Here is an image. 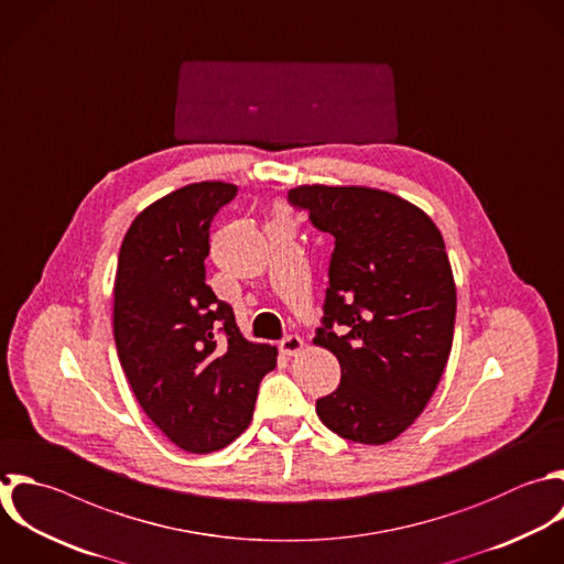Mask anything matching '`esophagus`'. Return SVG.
Masks as SVG:
<instances>
[{
	"label": "esophagus",
	"instance_id": "esophagus-1",
	"mask_svg": "<svg viewBox=\"0 0 564 564\" xmlns=\"http://www.w3.org/2000/svg\"><path fill=\"white\" fill-rule=\"evenodd\" d=\"M280 348L284 355H297L302 348H304V339L300 335H286L282 341H280Z\"/></svg>",
	"mask_w": 564,
	"mask_h": 564
}]
</instances>
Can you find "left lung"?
I'll list each match as a JSON object with an SVG mask.
<instances>
[{
	"instance_id": "1",
	"label": "left lung",
	"mask_w": 564,
	"mask_h": 564,
	"mask_svg": "<svg viewBox=\"0 0 564 564\" xmlns=\"http://www.w3.org/2000/svg\"><path fill=\"white\" fill-rule=\"evenodd\" d=\"M289 203L333 245L313 344L337 357L341 381L317 416L341 438L388 443L423 412L449 357L456 286L443 236L381 189L302 185Z\"/></svg>"
}]
</instances>
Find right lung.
I'll return each instance as SVG.
<instances>
[{
	"label": "right lung",
	"mask_w": 564,
	"mask_h": 564,
	"mask_svg": "<svg viewBox=\"0 0 564 564\" xmlns=\"http://www.w3.org/2000/svg\"><path fill=\"white\" fill-rule=\"evenodd\" d=\"M236 185H185L130 225L115 278V341L145 414L181 449L238 438L278 348L242 337L234 308L205 282L209 227Z\"/></svg>",
	"instance_id": "obj_1"
}]
</instances>
